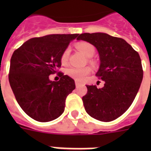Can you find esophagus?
Listing matches in <instances>:
<instances>
[{
	"label": "esophagus",
	"instance_id": "1",
	"mask_svg": "<svg viewBox=\"0 0 151 151\" xmlns=\"http://www.w3.org/2000/svg\"><path fill=\"white\" fill-rule=\"evenodd\" d=\"M80 85V83L78 82H77V81H76V87H78V85Z\"/></svg>",
	"mask_w": 151,
	"mask_h": 151
}]
</instances>
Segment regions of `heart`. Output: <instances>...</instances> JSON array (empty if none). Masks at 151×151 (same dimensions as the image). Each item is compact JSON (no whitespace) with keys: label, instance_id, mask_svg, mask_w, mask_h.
<instances>
[{"label":"heart","instance_id":"obj_1","mask_svg":"<svg viewBox=\"0 0 151 151\" xmlns=\"http://www.w3.org/2000/svg\"><path fill=\"white\" fill-rule=\"evenodd\" d=\"M77 50L82 52L88 58H91L95 54V47L92 44L89 43L88 41H80L75 45ZM69 56V49L66 48L61 54L60 61L62 64H66L67 63ZM88 63L93 64L94 61L89 59ZM91 72L90 67H84V68H70L66 71V73L70 78H73L77 82H83L85 79L86 76H88Z\"/></svg>","mask_w":151,"mask_h":151}]
</instances>
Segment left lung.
Listing matches in <instances>:
<instances>
[{
    "label": "left lung",
    "mask_w": 151,
    "mask_h": 151,
    "mask_svg": "<svg viewBox=\"0 0 151 151\" xmlns=\"http://www.w3.org/2000/svg\"><path fill=\"white\" fill-rule=\"evenodd\" d=\"M78 40L92 44L99 53L101 65L96 76L104 82L102 88L86 85L82 97L89 116L110 122L122 116L134 101L143 79L138 53L124 39L106 33H83Z\"/></svg>",
    "instance_id": "left-lung-1"
}]
</instances>
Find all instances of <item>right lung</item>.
Returning <instances> with one entry per match:
<instances>
[{
    "label": "right lung",
    "mask_w": 151,
    "mask_h": 151,
    "mask_svg": "<svg viewBox=\"0 0 151 151\" xmlns=\"http://www.w3.org/2000/svg\"><path fill=\"white\" fill-rule=\"evenodd\" d=\"M78 34L49 35L28 40L10 60L9 82L16 100L29 116L46 122L63 113L67 96L76 88L74 80L59 72L58 82L49 76L60 68V57Z\"/></svg>",
    "instance_id": "1"
}]
</instances>
